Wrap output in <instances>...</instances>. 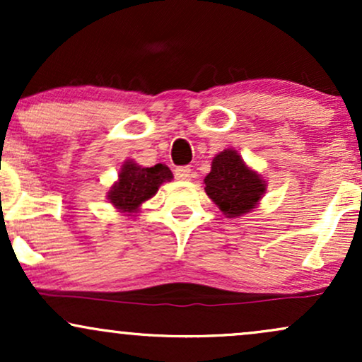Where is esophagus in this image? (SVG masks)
Masks as SVG:
<instances>
[{
  "label": "esophagus",
  "instance_id": "1",
  "mask_svg": "<svg viewBox=\"0 0 362 362\" xmlns=\"http://www.w3.org/2000/svg\"><path fill=\"white\" fill-rule=\"evenodd\" d=\"M175 178L177 180H190L192 178V170L189 167H178L175 168Z\"/></svg>",
  "mask_w": 362,
  "mask_h": 362
}]
</instances>
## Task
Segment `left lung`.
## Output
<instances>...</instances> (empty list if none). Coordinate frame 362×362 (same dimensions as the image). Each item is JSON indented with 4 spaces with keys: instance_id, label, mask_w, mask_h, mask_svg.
Returning <instances> with one entry per match:
<instances>
[{
    "instance_id": "left-lung-1",
    "label": "left lung",
    "mask_w": 362,
    "mask_h": 362,
    "mask_svg": "<svg viewBox=\"0 0 362 362\" xmlns=\"http://www.w3.org/2000/svg\"><path fill=\"white\" fill-rule=\"evenodd\" d=\"M204 184L206 194L226 218L250 213L265 194L264 178L248 168L235 149L214 156Z\"/></svg>"
}]
</instances>
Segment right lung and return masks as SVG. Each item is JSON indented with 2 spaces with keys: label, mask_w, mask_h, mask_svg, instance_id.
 <instances>
[{
  "label": "right lung",
  "mask_w": 362,
  "mask_h": 362,
  "mask_svg": "<svg viewBox=\"0 0 362 362\" xmlns=\"http://www.w3.org/2000/svg\"><path fill=\"white\" fill-rule=\"evenodd\" d=\"M173 178L167 165L143 168L134 161H126L119 172V180L110 187L109 201L120 213H136L144 201L158 192V187Z\"/></svg>",
  "instance_id": "obj_1"
}]
</instances>
